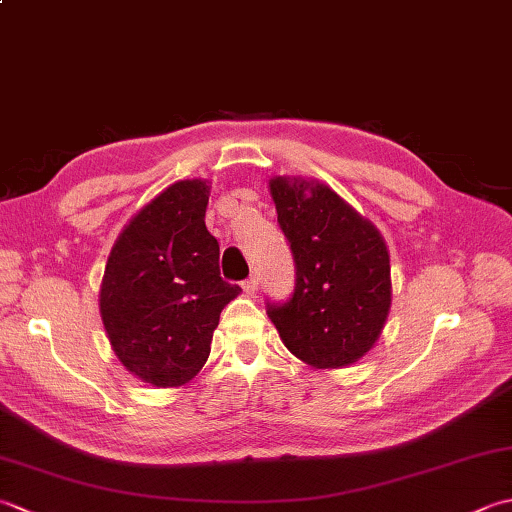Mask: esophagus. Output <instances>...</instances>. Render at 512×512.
Masks as SVG:
<instances>
[{"instance_id": "esophagus-1", "label": "esophagus", "mask_w": 512, "mask_h": 512, "mask_svg": "<svg viewBox=\"0 0 512 512\" xmlns=\"http://www.w3.org/2000/svg\"><path fill=\"white\" fill-rule=\"evenodd\" d=\"M242 288L248 292V295H255V290H257V277L250 275L248 279H244V281H242Z\"/></svg>"}]
</instances>
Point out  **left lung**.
Wrapping results in <instances>:
<instances>
[{"instance_id":"1","label":"left lung","mask_w":512,"mask_h":512,"mask_svg":"<svg viewBox=\"0 0 512 512\" xmlns=\"http://www.w3.org/2000/svg\"><path fill=\"white\" fill-rule=\"evenodd\" d=\"M270 193L295 259V290L268 301V317L303 363H356L372 350L391 303L383 237L325 184L275 178Z\"/></svg>"}]
</instances>
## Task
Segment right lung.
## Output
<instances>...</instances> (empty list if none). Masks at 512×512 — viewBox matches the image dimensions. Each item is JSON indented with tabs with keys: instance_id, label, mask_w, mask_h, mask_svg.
<instances>
[{
	"instance_id": "obj_1",
	"label": "right lung",
	"mask_w": 512,
	"mask_h": 512,
	"mask_svg": "<svg viewBox=\"0 0 512 512\" xmlns=\"http://www.w3.org/2000/svg\"><path fill=\"white\" fill-rule=\"evenodd\" d=\"M206 204V182L171 184L123 228L105 266L107 336L118 361L156 387L184 385L200 372L220 312L242 290L220 275Z\"/></svg>"
}]
</instances>
